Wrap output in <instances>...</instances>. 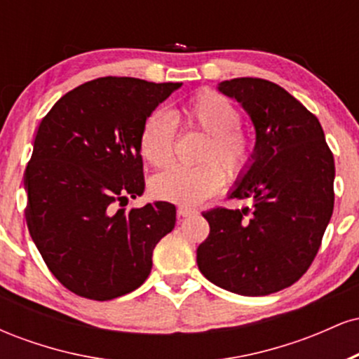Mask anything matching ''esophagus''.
<instances>
[{"instance_id": "1", "label": "esophagus", "mask_w": 359, "mask_h": 359, "mask_svg": "<svg viewBox=\"0 0 359 359\" xmlns=\"http://www.w3.org/2000/svg\"><path fill=\"white\" fill-rule=\"evenodd\" d=\"M177 212H179L180 217H189V216H194V214H197V209L189 208V205H179Z\"/></svg>"}]
</instances>
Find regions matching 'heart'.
Segmentation results:
<instances>
[{
    "label": "heart",
    "mask_w": 359,
    "mask_h": 359,
    "mask_svg": "<svg viewBox=\"0 0 359 359\" xmlns=\"http://www.w3.org/2000/svg\"><path fill=\"white\" fill-rule=\"evenodd\" d=\"M238 106L217 90L204 89L194 94L175 113L180 130H199L208 135L199 151L197 167L175 165L151 180L156 199L194 205L216 194L229 179H241L250 170L257 155V138L241 126ZM140 155L151 167H167L174 158L175 128L163 111L145 118L138 135ZM224 168V171L222 168Z\"/></svg>",
    "instance_id": "obj_1"
}]
</instances>
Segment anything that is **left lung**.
<instances>
[{
	"mask_svg": "<svg viewBox=\"0 0 359 359\" xmlns=\"http://www.w3.org/2000/svg\"><path fill=\"white\" fill-rule=\"evenodd\" d=\"M257 130V155L229 199L251 208H212L197 248L201 273L248 297L290 287L314 262L334 209V156L319 119L275 82L222 81Z\"/></svg>",
	"mask_w": 359,
	"mask_h": 359,
	"instance_id": "left-lung-1",
	"label": "left lung"
}]
</instances>
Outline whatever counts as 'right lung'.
<instances>
[{"instance_id": "obj_1", "label": "right lung", "mask_w": 359, "mask_h": 359, "mask_svg": "<svg viewBox=\"0 0 359 359\" xmlns=\"http://www.w3.org/2000/svg\"><path fill=\"white\" fill-rule=\"evenodd\" d=\"M180 82L100 77L69 90L45 114L25 170L28 231L65 288L90 300L130 294L151 270L175 205L123 209L145 189L138 135Z\"/></svg>"}]
</instances>
